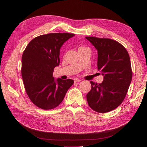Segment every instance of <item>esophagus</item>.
<instances>
[{"label": "esophagus", "mask_w": 147, "mask_h": 147, "mask_svg": "<svg viewBox=\"0 0 147 147\" xmlns=\"http://www.w3.org/2000/svg\"><path fill=\"white\" fill-rule=\"evenodd\" d=\"M82 80H80V79H75L74 80V82H81Z\"/></svg>", "instance_id": "1"}]
</instances>
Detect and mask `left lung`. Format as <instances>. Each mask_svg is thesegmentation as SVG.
<instances>
[{"label":"left lung","instance_id":"obj_1","mask_svg":"<svg viewBox=\"0 0 147 147\" xmlns=\"http://www.w3.org/2000/svg\"><path fill=\"white\" fill-rule=\"evenodd\" d=\"M86 38L98 51V69L104 76L101 83L90 82L92 89L86 94L87 101L94 111H111L124 101L131 83L132 71L129 53L113 39Z\"/></svg>","mask_w":147,"mask_h":147}]
</instances>
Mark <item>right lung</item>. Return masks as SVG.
Masks as SVG:
<instances>
[{
    "mask_svg": "<svg viewBox=\"0 0 147 147\" xmlns=\"http://www.w3.org/2000/svg\"><path fill=\"white\" fill-rule=\"evenodd\" d=\"M72 33H49L39 36L27 45L22 58V76L26 92L34 105L42 109L56 108L73 85L71 79L55 80L54 69L60 63L63 44Z\"/></svg>",
    "mask_w": 147,
    "mask_h": 147,
    "instance_id": "1",
    "label": "right lung"
}]
</instances>
